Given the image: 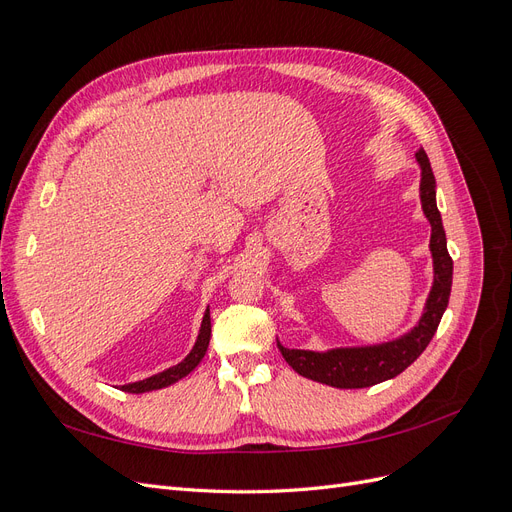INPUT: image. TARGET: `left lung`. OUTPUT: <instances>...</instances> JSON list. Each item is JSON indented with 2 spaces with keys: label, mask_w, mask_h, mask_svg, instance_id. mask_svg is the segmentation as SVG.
Wrapping results in <instances>:
<instances>
[{
  "label": "left lung",
  "mask_w": 512,
  "mask_h": 512,
  "mask_svg": "<svg viewBox=\"0 0 512 512\" xmlns=\"http://www.w3.org/2000/svg\"><path fill=\"white\" fill-rule=\"evenodd\" d=\"M416 162L421 166L418 192H421L425 218L431 224L429 250L433 258V284L421 320L406 335L374 346H348L316 352L284 348L277 342L286 363L303 378L335 386V389H367V386L399 376L423 354L431 337L436 335L448 297H451L453 258L446 250L442 215L436 205V177L431 173V164L423 147L416 151Z\"/></svg>",
  "instance_id": "8db88e82"
}]
</instances>
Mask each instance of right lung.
<instances>
[{
    "mask_svg": "<svg viewBox=\"0 0 512 512\" xmlns=\"http://www.w3.org/2000/svg\"><path fill=\"white\" fill-rule=\"evenodd\" d=\"M209 339H211V316H209V309H207L205 316H203V324H200V333L196 337V344H194L190 354L185 356L181 363L168 367V369L160 371V374L151 376V378L138 380V382H132V384H123L121 391L147 393V391H158V389H164V386H170V384L179 382L181 378L188 376L190 371H194L200 361H203V356H205V352L209 348Z\"/></svg>",
    "mask_w": 512,
    "mask_h": 512,
    "instance_id": "1",
    "label": "right lung"
}]
</instances>
